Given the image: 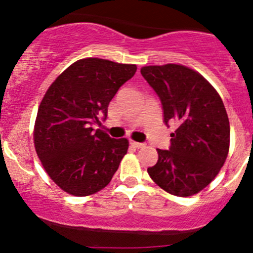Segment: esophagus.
I'll use <instances>...</instances> for the list:
<instances>
[{"label":"esophagus","instance_id":"obj_1","mask_svg":"<svg viewBox=\"0 0 253 253\" xmlns=\"http://www.w3.org/2000/svg\"><path fill=\"white\" fill-rule=\"evenodd\" d=\"M129 144L133 145V146H134V147H138V149H141V147L146 146V144H144V143H136V141H134V140H129Z\"/></svg>","mask_w":253,"mask_h":253}]
</instances>
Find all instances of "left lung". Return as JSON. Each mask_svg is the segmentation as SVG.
<instances>
[{
	"label": "left lung",
	"mask_w": 253,
	"mask_h": 253,
	"mask_svg": "<svg viewBox=\"0 0 253 253\" xmlns=\"http://www.w3.org/2000/svg\"><path fill=\"white\" fill-rule=\"evenodd\" d=\"M140 72L161 100L165 125L176 127L169 150L157 149L158 161L147 172L172 195H195L215 178L228 155L229 121L221 97L187 66H144Z\"/></svg>",
	"instance_id": "obj_1"
}]
</instances>
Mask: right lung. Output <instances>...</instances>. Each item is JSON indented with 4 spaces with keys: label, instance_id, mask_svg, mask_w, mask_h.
I'll use <instances>...</instances> for the list:
<instances>
[{
    "label": "right lung",
    "instance_id": "obj_1",
    "mask_svg": "<svg viewBox=\"0 0 253 253\" xmlns=\"http://www.w3.org/2000/svg\"><path fill=\"white\" fill-rule=\"evenodd\" d=\"M136 66L100 58L75 62L46 91L34 126L37 155L64 191L88 196L103 189L128 150L126 138L113 139L101 125L120 86Z\"/></svg>",
    "mask_w": 253,
    "mask_h": 253
}]
</instances>
